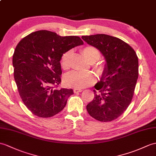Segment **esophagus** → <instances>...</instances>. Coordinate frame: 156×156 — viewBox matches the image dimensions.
Returning a JSON list of instances; mask_svg holds the SVG:
<instances>
[{
	"label": "esophagus",
	"instance_id": "34e87169",
	"mask_svg": "<svg viewBox=\"0 0 156 156\" xmlns=\"http://www.w3.org/2000/svg\"><path fill=\"white\" fill-rule=\"evenodd\" d=\"M82 91V89H80V88H74V93H79V92H81Z\"/></svg>",
	"mask_w": 156,
	"mask_h": 156
}]
</instances>
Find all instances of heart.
Returning a JSON list of instances; mask_svg holds the SVG:
<instances>
[{"label":"heart","instance_id":"obj_1","mask_svg":"<svg viewBox=\"0 0 156 156\" xmlns=\"http://www.w3.org/2000/svg\"><path fill=\"white\" fill-rule=\"evenodd\" d=\"M82 52L90 63H95L101 58L100 50L93 46H86L82 49ZM72 55V50H69L63 53L60 58L62 68L67 70L70 68V60ZM93 68L98 75H104L106 72V66L104 64L97 63L93 65ZM66 85L75 88H84L93 85L96 82V77L91 72L82 73L80 72H72L64 77Z\"/></svg>","mask_w":156,"mask_h":156}]
</instances>
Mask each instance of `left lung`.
Returning a JSON list of instances; mask_svg holds the SVG:
<instances>
[{
	"label": "left lung",
	"instance_id": "left-lung-1",
	"mask_svg": "<svg viewBox=\"0 0 156 156\" xmlns=\"http://www.w3.org/2000/svg\"><path fill=\"white\" fill-rule=\"evenodd\" d=\"M105 57L106 72L94 86V98L86 106L88 114L100 122H111L132 102L138 78V58L131 46L118 38L100 34L83 36Z\"/></svg>",
	"mask_w": 156,
	"mask_h": 156
}]
</instances>
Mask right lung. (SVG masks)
I'll return each mask as SVG.
<instances>
[{
  "instance_id": "1",
  "label": "right lung",
  "mask_w": 156,
  "mask_h": 156,
  "mask_svg": "<svg viewBox=\"0 0 156 156\" xmlns=\"http://www.w3.org/2000/svg\"><path fill=\"white\" fill-rule=\"evenodd\" d=\"M84 42L76 36L60 37L38 30L23 38L12 57L14 78L20 98L32 114L50 118L66 106L72 89L58 88L60 58L63 53Z\"/></svg>"
}]
</instances>
